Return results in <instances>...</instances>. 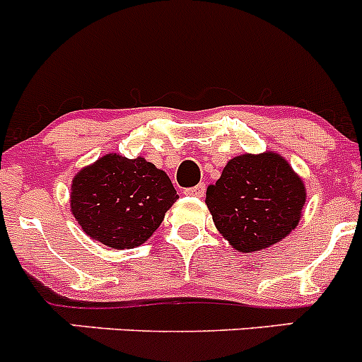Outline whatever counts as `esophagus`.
<instances>
[{
  "mask_svg": "<svg viewBox=\"0 0 362 362\" xmlns=\"http://www.w3.org/2000/svg\"><path fill=\"white\" fill-rule=\"evenodd\" d=\"M185 194L187 195H190V197H204V194H206V187L204 185H197V187H192V188H187V190H185Z\"/></svg>",
  "mask_w": 362,
  "mask_h": 362,
  "instance_id": "34e87169",
  "label": "esophagus"
}]
</instances>
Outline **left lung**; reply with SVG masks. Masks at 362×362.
<instances>
[{
    "label": "left lung",
    "mask_w": 362,
    "mask_h": 362,
    "mask_svg": "<svg viewBox=\"0 0 362 362\" xmlns=\"http://www.w3.org/2000/svg\"><path fill=\"white\" fill-rule=\"evenodd\" d=\"M220 235L240 252H256L286 238L305 204L304 181L277 153L242 154L227 161L206 190Z\"/></svg>",
    "instance_id": "obj_1"
}]
</instances>
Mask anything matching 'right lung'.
I'll return each instance as SVG.
<instances>
[{
    "instance_id": "right-lung-1",
    "label": "right lung",
    "mask_w": 362,
    "mask_h": 362,
    "mask_svg": "<svg viewBox=\"0 0 362 362\" xmlns=\"http://www.w3.org/2000/svg\"><path fill=\"white\" fill-rule=\"evenodd\" d=\"M177 201L172 181L144 158L110 153L74 175L71 211L81 229L112 249H133L153 236Z\"/></svg>"
}]
</instances>
